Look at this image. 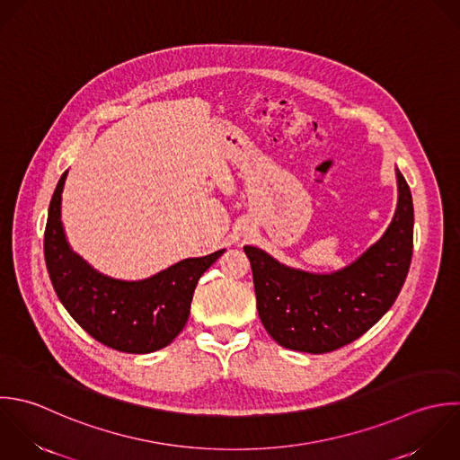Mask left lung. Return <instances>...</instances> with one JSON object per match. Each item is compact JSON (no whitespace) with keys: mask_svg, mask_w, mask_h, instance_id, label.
I'll return each mask as SVG.
<instances>
[{"mask_svg":"<svg viewBox=\"0 0 460 460\" xmlns=\"http://www.w3.org/2000/svg\"><path fill=\"white\" fill-rule=\"evenodd\" d=\"M396 175L400 195L389 229L344 270L308 274L243 247L260 319L279 346L312 355L335 351L362 337L394 305L414 247L412 193L400 170Z\"/></svg>","mask_w":460,"mask_h":460,"instance_id":"1","label":"left lung"}]
</instances>
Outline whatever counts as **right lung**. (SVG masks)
<instances>
[{
    "mask_svg": "<svg viewBox=\"0 0 460 460\" xmlns=\"http://www.w3.org/2000/svg\"><path fill=\"white\" fill-rule=\"evenodd\" d=\"M62 173L49 202L44 260L53 290L67 314L100 344L121 353H152L184 328L199 278L224 254L190 258L145 281H118L93 270L71 252L62 222Z\"/></svg>",
    "mask_w": 460,
    "mask_h": 460,
    "instance_id": "add662e5",
    "label": "right lung"
}]
</instances>
